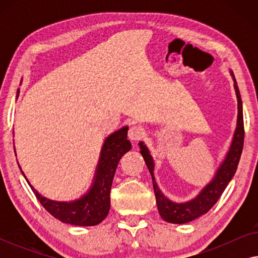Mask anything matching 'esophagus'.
<instances>
[{
    "mask_svg": "<svg viewBox=\"0 0 258 258\" xmlns=\"http://www.w3.org/2000/svg\"><path fill=\"white\" fill-rule=\"evenodd\" d=\"M144 136V130L139 125H133L128 132V137L132 142H136Z\"/></svg>",
    "mask_w": 258,
    "mask_h": 258,
    "instance_id": "obj_1",
    "label": "esophagus"
}]
</instances>
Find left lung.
Wrapping results in <instances>:
<instances>
[{
  "instance_id": "8db88e82",
  "label": "left lung",
  "mask_w": 258,
  "mask_h": 258,
  "mask_svg": "<svg viewBox=\"0 0 258 258\" xmlns=\"http://www.w3.org/2000/svg\"><path fill=\"white\" fill-rule=\"evenodd\" d=\"M232 81H234V89L237 98V121H236V128L232 135L231 143L229 146V149L225 153V156L218 165L216 170L214 172V176L209 182L200 190L195 197L191 200L185 201V202H175L168 199L161 189L158 188V184L155 179L154 170H155V162L151 156L150 150L144 144L143 141H140L139 146L141 148L140 153L144 158L148 169H149L151 178H153V185L155 196H156L157 209L161 217L169 223L174 224H184L188 222H191L196 218H199L202 215L207 214L214 204L220 199L222 192L227 188L229 182L234 177L237 165L241 158L242 149H243V141H244V128H243V105L241 95L236 82L234 73L229 70Z\"/></svg>"
}]
</instances>
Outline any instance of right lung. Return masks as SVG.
I'll list each match as a JSON object with an SVG mask.
<instances>
[{
    "instance_id": "1",
    "label": "right lung",
    "mask_w": 258,
    "mask_h": 258,
    "mask_svg": "<svg viewBox=\"0 0 258 258\" xmlns=\"http://www.w3.org/2000/svg\"><path fill=\"white\" fill-rule=\"evenodd\" d=\"M19 94L20 89H17L16 98ZM126 134L128 126L124 125L105 137L91 184L86 192L75 200L55 201L42 196L28 181L21 165H19L20 170L44 209L62 223L77 227L97 225L108 216L110 209V189L118 162L123 155L132 149V143L126 140Z\"/></svg>"
}]
</instances>
